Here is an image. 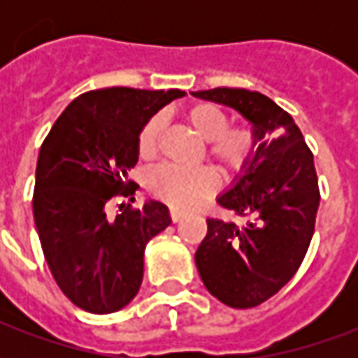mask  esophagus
<instances>
[{
    "mask_svg": "<svg viewBox=\"0 0 358 358\" xmlns=\"http://www.w3.org/2000/svg\"><path fill=\"white\" fill-rule=\"evenodd\" d=\"M182 217H184V213H182V210L171 209V220H172V222H178Z\"/></svg>",
    "mask_w": 358,
    "mask_h": 358,
    "instance_id": "34e87169",
    "label": "esophagus"
}]
</instances>
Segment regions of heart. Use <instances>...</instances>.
Returning a JSON list of instances; mask_svg holds the SVG:
<instances>
[{"instance_id":"obj_1","label":"heart","mask_w":358,"mask_h":358,"mask_svg":"<svg viewBox=\"0 0 358 358\" xmlns=\"http://www.w3.org/2000/svg\"><path fill=\"white\" fill-rule=\"evenodd\" d=\"M187 124L205 140V151L226 174L243 171L255 153V134L245 124L228 126V115L215 103H197L186 115ZM161 118H149L138 134V155L153 159L159 148ZM149 194L176 209H189L217 189V176L210 169L159 166L149 174Z\"/></svg>"}]
</instances>
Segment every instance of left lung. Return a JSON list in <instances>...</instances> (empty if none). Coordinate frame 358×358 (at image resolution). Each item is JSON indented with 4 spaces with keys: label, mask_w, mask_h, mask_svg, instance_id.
Segmentation results:
<instances>
[{
    "label": "left lung",
    "mask_w": 358,
    "mask_h": 358,
    "mask_svg": "<svg viewBox=\"0 0 358 358\" xmlns=\"http://www.w3.org/2000/svg\"><path fill=\"white\" fill-rule=\"evenodd\" d=\"M192 94L232 107L253 126V159L217 199L243 222L207 218L195 264L218 301L257 307L292 280L307 255L320 203L315 159L293 118L266 95L243 88Z\"/></svg>",
    "instance_id": "1"
}]
</instances>
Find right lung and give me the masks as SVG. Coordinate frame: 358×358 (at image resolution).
I'll return each instance as SVG.
<instances>
[{"mask_svg": "<svg viewBox=\"0 0 358 358\" xmlns=\"http://www.w3.org/2000/svg\"><path fill=\"white\" fill-rule=\"evenodd\" d=\"M182 90L103 88L78 95L43 140L36 166L32 209L43 257L55 282L76 307L109 315L136 297L143 280V251L171 224L166 205L134 209L141 126Z\"/></svg>", "mask_w": 358, "mask_h": 358, "instance_id": "1", "label": "right lung"}]
</instances>
